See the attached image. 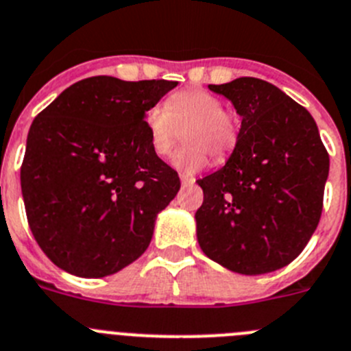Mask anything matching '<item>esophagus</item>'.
<instances>
[{"label": "esophagus", "mask_w": 351, "mask_h": 351, "mask_svg": "<svg viewBox=\"0 0 351 351\" xmlns=\"http://www.w3.org/2000/svg\"><path fill=\"white\" fill-rule=\"evenodd\" d=\"M181 184L182 186H193V184H195V178H191V176H184V173H182Z\"/></svg>", "instance_id": "34e87169"}]
</instances>
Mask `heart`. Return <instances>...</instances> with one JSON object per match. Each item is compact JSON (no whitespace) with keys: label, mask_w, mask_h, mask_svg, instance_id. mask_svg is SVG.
<instances>
[{"label":"heart","mask_w":351,"mask_h":351,"mask_svg":"<svg viewBox=\"0 0 351 351\" xmlns=\"http://www.w3.org/2000/svg\"><path fill=\"white\" fill-rule=\"evenodd\" d=\"M223 101L207 90H181L170 95L167 106L154 104L144 114L147 136L158 156L172 153L184 132L188 146L176 151L172 165L182 173H195L205 169L208 153L224 158L237 144L239 127L230 112L223 111Z\"/></svg>","instance_id":"b5f03b06"}]
</instances>
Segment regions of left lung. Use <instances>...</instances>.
<instances>
[{
    "label": "left lung",
    "mask_w": 351,
    "mask_h": 351,
    "mask_svg": "<svg viewBox=\"0 0 351 351\" xmlns=\"http://www.w3.org/2000/svg\"><path fill=\"white\" fill-rule=\"evenodd\" d=\"M242 118L223 169L198 179L197 239L212 261L265 275L294 261L322 214L329 154L310 112L259 78L208 85Z\"/></svg>",
    "instance_id": "8db88e82"
}]
</instances>
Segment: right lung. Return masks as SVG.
Here are the masks:
<instances>
[{
	"mask_svg": "<svg viewBox=\"0 0 351 351\" xmlns=\"http://www.w3.org/2000/svg\"><path fill=\"white\" fill-rule=\"evenodd\" d=\"M176 86L92 76L34 118L22 197L38 245L60 269L101 278L147 249L181 181L151 147L144 114Z\"/></svg>",
	"mask_w": 351,
	"mask_h": 351,
	"instance_id": "1",
	"label": "right lung"
}]
</instances>
